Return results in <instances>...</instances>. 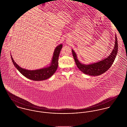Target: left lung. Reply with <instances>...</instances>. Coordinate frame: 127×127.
Listing matches in <instances>:
<instances>
[{"instance_id": "left-lung-1", "label": "left lung", "mask_w": 127, "mask_h": 127, "mask_svg": "<svg viewBox=\"0 0 127 127\" xmlns=\"http://www.w3.org/2000/svg\"><path fill=\"white\" fill-rule=\"evenodd\" d=\"M115 38L114 46L110 54L107 58L96 63L88 64H82L78 60L75 51L72 49L73 56L78 68L82 72L91 76H99L107 71L111 67L117 54L118 43L116 35Z\"/></svg>"}]
</instances>
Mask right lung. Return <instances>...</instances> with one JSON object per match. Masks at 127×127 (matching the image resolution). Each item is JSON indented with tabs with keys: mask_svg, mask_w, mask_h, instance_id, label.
Wrapping results in <instances>:
<instances>
[{
	"mask_svg": "<svg viewBox=\"0 0 127 127\" xmlns=\"http://www.w3.org/2000/svg\"><path fill=\"white\" fill-rule=\"evenodd\" d=\"M63 44H61L55 48L51 62L49 66L36 70H31L23 68L15 62L12 55H11V57L16 68L24 76L33 81H42L51 77L57 70L58 66L59 56Z\"/></svg>",
	"mask_w": 127,
	"mask_h": 127,
	"instance_id": "right-lung-1",
	"label": "right lung"
}]
</instances>
